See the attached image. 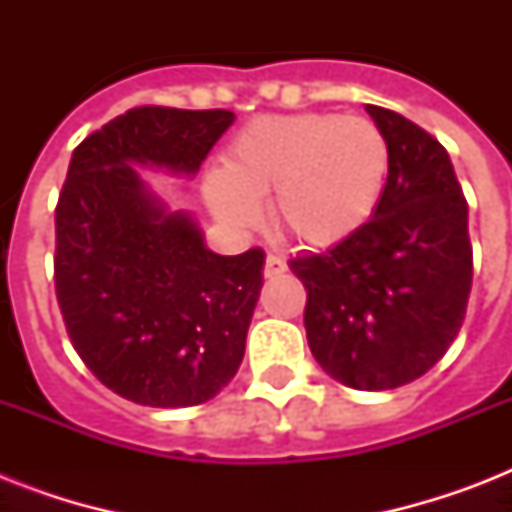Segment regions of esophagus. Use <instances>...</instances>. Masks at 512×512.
Here are the masks:
<instances>
[{
    "label": "esophagus",
    "instance_id": "34e87169",
    "mask_svg": "<svg viewBox=\"0 0 512 512\" xmlns=\"http://www.w3.org/2000/svg\"><path fill=\"white\" fill-rule=\"evenodd\" d=\"M284 271H287V263H284L279 255L265 257V276H268V279H273V276H281Z\"/></svg>",
    "mask_w": 512,
    "mask_h": 512
}]
</instances>
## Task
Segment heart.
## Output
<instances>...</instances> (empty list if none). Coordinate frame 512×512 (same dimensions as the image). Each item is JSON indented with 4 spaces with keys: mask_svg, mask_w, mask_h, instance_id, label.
<instances>
[{
    "mask_svg": "<svg viewBox=\"0 0 512 512\" xmlns=\"http://www.w3.org/2000/svg\"><path fill=\"white\" fill-rule=\"evenodd\" d=\"M388 172V138L369 119L260 116L233 138L204 193L217 220L239 231L260 220V199L271 196L281 233L305 247H335L369 223Z\"/></svg>",
    "mask_w": 512,
    "mask_h": 512,
    "instance_id": "heart-1",
    "label": "heart"
}]
</instances>
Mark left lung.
Returning a JSON list of instances; mask_svg holds the SVG:
<instances>
[{"label":"left lung","instance_id":"left-lung-1","mask_svg":"<svg viewBox=\"0 0 512 512\" xmlns=\"http://www.w3.org/2000/svg\"><path fill=\"white\" fill-rule=\"evenodd\" d=\"M390 146L372 220L321 255L289 260L308 292L313 358L356 390H390L438 364L465 319L473 284L468 201L433 135L366 106Z\"/></svg>","mask_w":512,"mask_h":512}]
</instances>
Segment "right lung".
I'll list each match as a JSON object with an SVG mask.
<instances>
[{
  "instance_id": "add662e5",
  "label": "right lung",
  "mask_w": 512,
  "mask_h": 512,
  "mask_svg": "<svg viewBox=\"0 0 512 512\" xmlns=\"http://www.w3.org/2000/svg\"><path fill=\"white\" fill-rule=\"evenodd\" d=\"M231 111L140 106L76 146L55 209V295L95 377L127 401L196 406L233 380L263 287V249L217 255L138 167L193 177Z\"/></svg>"
}]
</instances>
